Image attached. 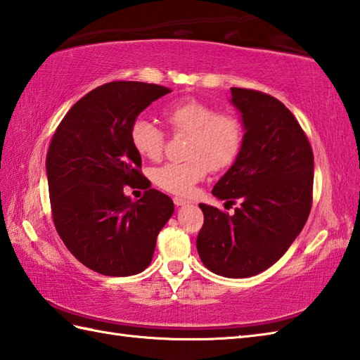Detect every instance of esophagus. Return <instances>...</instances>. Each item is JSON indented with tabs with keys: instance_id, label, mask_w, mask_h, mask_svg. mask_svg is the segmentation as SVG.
<instances>
[{
	"instance_id": "34e87169",
	"label": "esophagus",
	"mask_w": 360,
	"mask_h": 360,
	"mask_svg": "<svg viewBox=\"0 0 360 360\" xmlns=\"http://www.w3.org/2000/svg\"><path fill=\"white\" fill-rule=\"evenodd\" d=\"M173 202H174V205H186V204H188V200H184V198H181V196H174Z\"/></svg>"
}]
</instances>
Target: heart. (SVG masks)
<instances>
[{
    "label": "heart",
    "mask_w": 360,
    "mask_h": 360,
    "mask_svg": "<svg viewBox=\"0 0 360 360\" xmlns=\"http://www.w3.org/2000/svg\"><path fill=\"white\" fill-rule=\"evenodd\" d=\"M165 124L174 134H187L184 160H173L153 170V181L168 193H192L209 168L231 167L243 145L241 119L232 111H215L207 102L188 98L168 105L162 111ZM129 141L142 158L158 159L162 155L165 133L147 119H136L129 127Z\"/></svg>",
    "instance_id": "b5f03b06"
}]
</instances>
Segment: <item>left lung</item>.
Returning a JSON list of instances; mask_svg holds the SVG:
<instances>
[{
  "instance_id": "8db88e82",
  "label": "left lung",
  "mask_w": 360,
  "mask_h": 360,
  "mask_svg": "<svg viewBox=\"0 0 360 360\" xmlns=\"http://www.w3.org/2000/svg\"><path fill=\"white\" fill-rule=\"evenodd\" d=\"M246 134L233 165L212 193L233 215L200 204L204 224L196 238L204 266L229 278L266 271L302 232L312 205L314 155L311 143L278 98L255 89L231 88Z\"/></svg>"
}]
</instances>
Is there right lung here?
<instances>
[{
  "label": "right lung",
  "mask_w": 360,
  "mask_h": 360,
  "mask_svg": "<svg viewBox=\"0 0 360 360\" xmlns=\"http://www.w3.org/2000/svg\"><path fill=\"white\" fill-rule=\"evenodd\" d=\"M170 88L110 82L82 97L60 122L46 156L53 226L71 254L108 277L148 267L160 229L174 212L156 188L131 201L124 187L145 181L131 141L136 117Z\"/></svg>",
  "instance_id": "right-lung-1"
}]
</instances>
